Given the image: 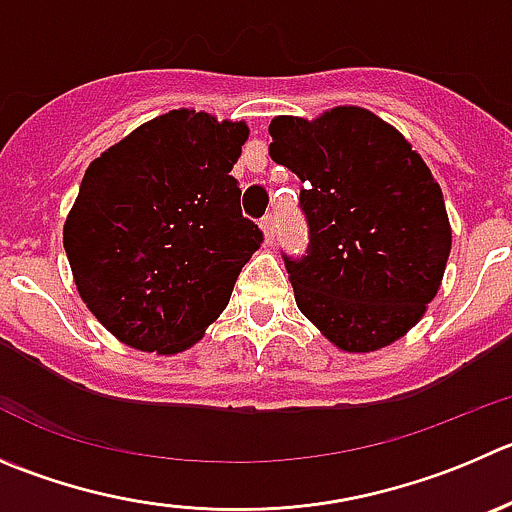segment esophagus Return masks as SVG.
<instances>
[{
  "label": "esophagus",
  "instance_id": "obj_1",
  "mask_svg": "<svg viewBox=\"0 0 512 512\" xmlns=\"http://www.w3.org/2000/svg\"><path fill=\"white\" fill-rule=\"evenodd\" d=\"M261 228H264L266 243H274V238H276V216L266 213V216L261 218Z\"/></svg>",
  "mask_w": 512,
  "mask_h": 512
}]
</instances>
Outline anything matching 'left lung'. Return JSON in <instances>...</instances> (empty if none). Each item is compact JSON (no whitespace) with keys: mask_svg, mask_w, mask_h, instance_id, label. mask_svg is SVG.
I'll use <instances>...</instances> for the list:
<instances>
[{"mask_svg":"<svg viewBox=\"0 0 512 512\" xmlns=\"http://www.w3.org/2000/svg\"><path fill=\"white\" fill-rule=\"evenodd\" d=\"M271 158L299 175L304 256L284 253L296 306L344 352H374L415 326L450 256L445 198L425 160L362 107L269 125Z\"/></svg>","mask_w":512,"mask_h":512,"instance_id":"left-lung-1","label":"left lung"}]
</instances>
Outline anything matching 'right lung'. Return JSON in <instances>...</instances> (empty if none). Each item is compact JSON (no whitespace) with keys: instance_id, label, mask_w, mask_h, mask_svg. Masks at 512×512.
Returning a JSON list of instances; mask_svg holds the SVG:
<instances>
[{"instance_id":"add662e5","label":"right lung","mask_w":512,"mask_h":512,"mask_svg":"<svg viewBox=\"0 0 512 512\" xmlns=\"http://www.w3.org/2000/svg\"><path fill=\"white\" fill-rule=\"evenodd\" d=\"M248 128L170 110L90 163L65 223L77 291L107 332L175 354L226 309L264 233L231 175Z\"/></svg>"}]
</instances>
